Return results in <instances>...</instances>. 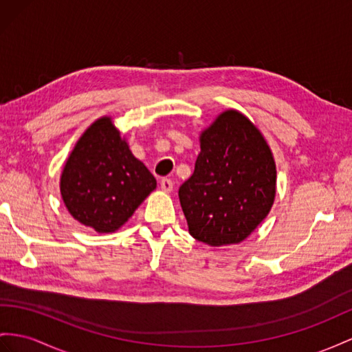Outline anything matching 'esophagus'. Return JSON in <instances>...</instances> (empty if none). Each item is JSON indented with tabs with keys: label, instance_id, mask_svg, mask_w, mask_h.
Here are the masks:
<instances>
[{
	"label": "esophagus",
	"instance_id": "esophagus-1",
	"mask_svg": "<svg viewBox=\"0 0 352 352\" xmlns=\"http://www.w3.org/2000/svg\"><path fill=\"white\" fill-rule=\"evenodd\" d=\"M160 187H162V190H164V192H170V190H173V187H174L173 179H170V178H162L160 179Z\"/></svg>",
	"mask_w": 352,
	"mask_h": 352
}]
</instances>
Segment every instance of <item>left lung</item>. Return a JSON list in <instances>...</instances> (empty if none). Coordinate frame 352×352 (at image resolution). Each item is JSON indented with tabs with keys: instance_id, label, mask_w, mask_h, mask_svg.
Returning <instances> with one entry per match:
<instances>
[{
	"instance_id": "left-lung-1",
	"label": "left lung",
	"mask_w": 352,
	"mask_h": 352,
	"mask_svg": "<svg viewBox=\"0 0 352 352\" xmlns=\"http://www.w3.org/2000/svg\"><path fill=\"white\" fill-rule=\"evenodd\" d=\"M276 168L265 138L244 114H220L201 135L192 177L178 196L197 241L220 247L244 241L274 204Z\"/></svg>"
}]
</instances>
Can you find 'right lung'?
<instances>
[{"label":"right lung","instance_id":"right-lung-1","mask_svg":"<svg viewBox=\"0 0 352 352\" xmlns=\"http://www.w3.org/2000/svg\"><path fill=\"white\" fill-rule=\"evenodd\" d=\"M156 188V178L132 155L110 117L78 140L60 177L69 214L99 233L119 229Z\"/></svg>","mask_w":352,"mask_h":352}]
</instances>
